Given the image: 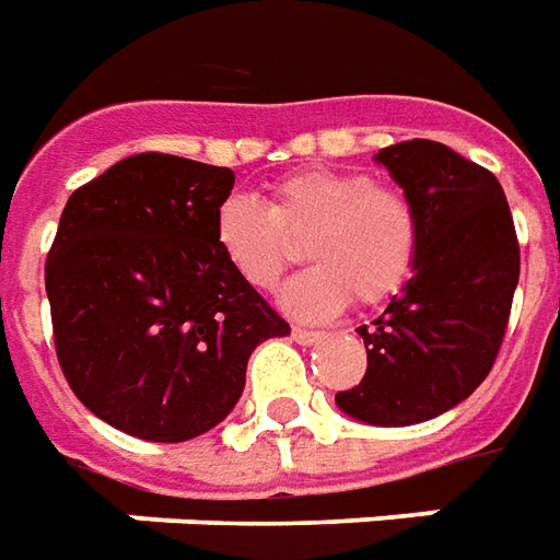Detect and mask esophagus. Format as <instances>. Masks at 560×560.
Masks as SVG:
<instances>
[{
	"instance_id": "obj_1",
	"label": "esophagus",
	"mask_w": 560,
	"mask_h": 560,
	"mask_svg": "<svg viewBox=\"0 0 560 560\" xmlns=\"http://www.w3.org/2000/svg\"><path fill=\"white\" fill-rule=\"evenodd\" d=\"M291 338L296 343H305V347H308V343H317L323 338V332H317V329H302V326H293V332H291Z\"/></svg>"
}]
</instances>
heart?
<instances>
[{"label": "heart", "instance_id": "heart-1", "mask_svg": "<svg viewBox=\"0 0 560 560\" xmlns=\"http://www.w3.org/2000/svg\"><path fill=\"white\" fill-rule=\"evenodd\" d=\"M305 240L314 267L281 291V308L326 320L350 305H376L404 288L416 267L421 219L412 198L374 184L368 172L302 168L269 186L267 207L234 196L213 217L219 255L255 291L276 288Z\"/></svg>", "mask_w": 560, "mask_h": 560}]
</instances>
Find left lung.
Masks as SVG:
<instances>
[{"mask_svg": "<svg viewBox=\"0 0 560 560\" xmlns=\"http://www.w3.org/2000/svg\"><path fill=\"white\" fill-rule=\"evenodd\" d=\"M412 198L421 243L412 279L371 326L368 371L335 404L355 421L409 428L478 388L499 355L520 281V243L504 189L448 144L412 139L376 153Z\"/></svg>", "mask_w": 560, "mask_h": 560, "instance_id": "8db88e82", "label": "left lung"}]
</instances>
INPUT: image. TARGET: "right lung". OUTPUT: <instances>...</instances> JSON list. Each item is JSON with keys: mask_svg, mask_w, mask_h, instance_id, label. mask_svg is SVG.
Segmentation results:
<instances>
[{"mask_svg": "<svg viewBox=\"0 0 560 560\" xmlns=\"http://www.w3.org/2000/svg\"><path fill=\"white\" fill-rule=\"evenodd\" d=\"M231 189V168L136 153L65 205L47 258L56 355L115 430L201 436L243 395L252 350L291 335L219 255L213 217Z\"/></svg>", "mask_w": 560, "mask_h": 560, "instance_id": "obj_1", "label": "right lung"}]
</instances>
